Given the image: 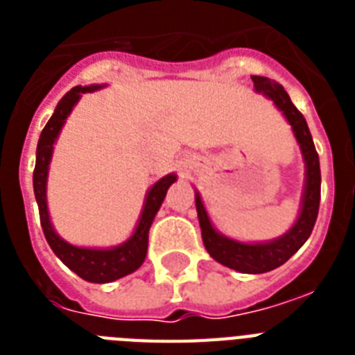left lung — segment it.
<instances>
[{
    "mask_svg": "<svg viewBox=\"0 0 355 355\" xmlns=\"http://www.w3.org/2000/svg\"><path fill=\"white\" fill-rule=\"evenodd\" d=\"M250 79L254 83V90L258 94H263L284 114V118L291 125L293 134H295L300 153H302L306 180H304L302 202H300L297 221L284 236L276 237V239L261 243H243L217 232L208 217L205 205H202L199 191H195V206H197L200 232H202V243L211 258L237 272L261 275V272H269V270L286 263L311 236L320 205V164L308 123L291 103L284 86L278 85L276 80L267 79V77H259V75H252Z\"/></svg>",
    "mask_w": 355,
    "mask_h": 355,
    "instance_id": "1",
    "label": "left lung"
}]
</instances>
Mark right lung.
I'll return each mask as SVG.
<instances>
[{
    "label": "right lung",
    "instance_id": "obj_1",
    "mask_svg": "<svg viewBox=\"0 0 355 355\" xmlns=\"http://www.w3.org/2000/svg\"><path fill=\"white\" fill-rule=\"evenodd\" d=\"M103 86L105 85L75 86L58 101L51 119L47 121L40 134V139H38L36 166L35 173H33V186H35V197L36 202H38V211H40L42 230H44V236L49 243V247L66 267L73 270L75 275H79L83 280L92 282V284H108V282L119 280L123 276L139 269V265L144 263L145 256H147L150 225L155 221V216L166 199L167 189L177 180V175L169 173L150 186L147 195H145L138 225L134 228L132 236L128 237L127 241H123L121 245L108 248L77 247V245H71L55 232L51 219H49V210H47V175H49V164H51L53 149H55L53 145L57 141L64 123H66L75 105L79 103L83 94L101 90Z\"/></svg>",
    "mask_w": 355,
    "mask_h": 355
}]
</instances>
